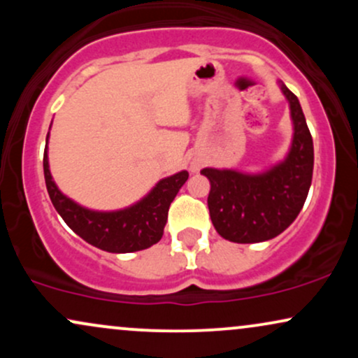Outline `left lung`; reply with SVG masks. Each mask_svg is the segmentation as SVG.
<instances>
[{
	"instance_id": "8db88e82",
	"label": "left lung",
	"mask_w": 358,
	"mask_h": 358,
	"mask_svg": "<svg viewBox=\"0 0 358 358\" xmlns=\"http://www.w3.org/2000/svg\"><path fill=\"white\" fill-rule=\"evenodd\" d=\"M289 104L293 139L285 159L259 173L234 168H203L210 182L208 210L215 231L237 244L264 242L285 232L298 213L311 187L313 139L298 97L279 80Z\"/></svg>"
}]
</instances>
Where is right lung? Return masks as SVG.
I'll return each mask as SVG.
<instances>
[{"label":"right lung","instance_id":"right-lung-1","mask_svg":"<svg viewBox=\"0 0 358 358\" xmlns=\"http://www.w3.org/2000/svg\"><path fill=\"white\" fill-rule=\"evenodd\" d=\"M48 136L50 133L47 134L43 155L45 183L55 210L77 236L94 248L114 254L136 252L159 242L166 225L168 208L188 180L187 170L162 178L148 195L129 207L109 212L90 210L64 195L53 182L48 165Z\"/></svg>","mask_w":358,"mask_h":358}]
</instances>
